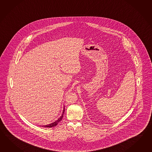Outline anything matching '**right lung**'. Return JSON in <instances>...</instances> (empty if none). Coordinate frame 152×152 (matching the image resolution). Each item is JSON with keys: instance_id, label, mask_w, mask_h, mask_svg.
I'll use <instances>...</instances> for the list:
<instances>
[{"instance_id": "add662e5", "label": "right lung", "mask_w": 152, "mask_h": 152, "mask_svg": "<svg viewBox=\"0 0 152 152\" xmlns=\"http://www.w3.org/2000/svg\"><path fill=\"white\" fill-rule=\"evenodd\" d=\"M64 112H65V107H64V108H63V111L62 115H61L60 117V118H58L57 120H56V121H54L53 123H51V124H48V125H40V126H44V127H45V128H52V127H53V126H56V125H57L58 124V123L62 120L63 117Z\"/></svg>"}]
</instances>
